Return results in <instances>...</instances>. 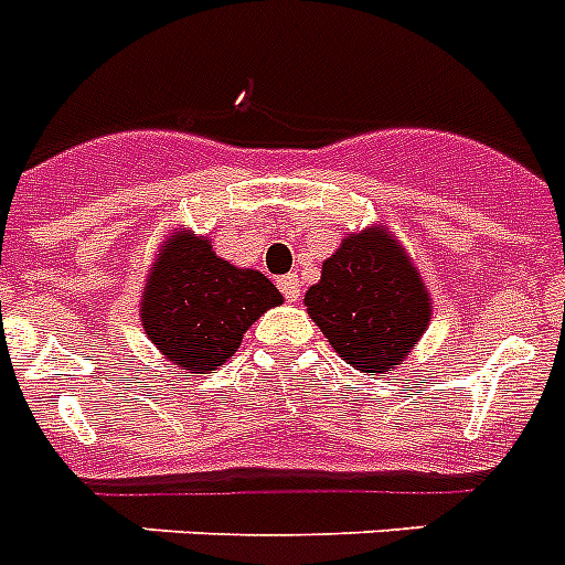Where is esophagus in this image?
Listing matches in <instances>:
<instances>
[{
    "label": "esophagus",
    "instance_id": "1",
    "mask_svg": "<svg viewBox=\"0 0 565 565\" xmlns=\"http://www.w3.org/2000/svg\"><path fill=\"white\" fill-rule=\"evenodd\" d=\"M278 289H281V296L287 301H298V296H301V281H298L296 273H289V276L278 278Z\"/></svg>",
    "mask_w": 565,
    "mask_h": 565
}]
</instances>
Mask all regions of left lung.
Instances as JSON below:
<instances>
[{"mask_svg":"<svg viewBox=\"0 0 565 565\" xmlns=\"http://www.w3.org/2000/svg\"><path fill=\"white\" fill-rule=\"evenodd\" d=\"M303 303L332 350L361 372L395 370L431 312L418 269L384 230L343 238Z\"/></svg>","mask_w":565,"mask_h":565,"instance_id":"8db88e82","label":"left lung"}]
</instances>
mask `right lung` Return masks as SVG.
I'll list each match as a JSON object with an SVG mask.
<instances>
[{
	"label": "right lung",
	"instance_id": "obj_1",
	"mask_svg": "<svg viewBox=\"0 0 565 565\" xmlns=\"http://www.w3.org/2000/svg\"><path fill=\"white\" fill-rule=\"evenodd\" d=\"M141 298L147 338L173 364L207 375L235 355L244 332L281 292L255 269H238L207 238L181 233L164 244Z\"/></svg>",
	"mask_w": 565,
	"mask_h": 565
}]
</instances>
